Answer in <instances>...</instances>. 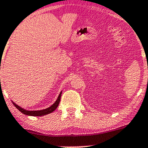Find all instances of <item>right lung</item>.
<instances>
[{"label": "right lung", "mask_w": 148, "mask_h": 148, "mask_svg": "<svg viewBox=\"0 0 148 148\" xmlns=\"http://www.w3.org/2000/svg\"><path fill=\"white\" fill-rule=\"evenodd\" d=\"M61 94H62V91L60 92V93L59 94L58 97L56 101H55V103H53L51 106H49V108H45V109L43 110H39V111H28V110H25L24 108H21L19 106H18L17 104H16L14 102H13V104L14 105V106L16 107V108L19 111H21L22 113L26 115H30V116H42V115H45L47 114H49V113H52L55 111L57 108V107L58 106L59 103H60V97H61Z\"/></svg>", "instance_id": "add662e5"}]
</instances>
